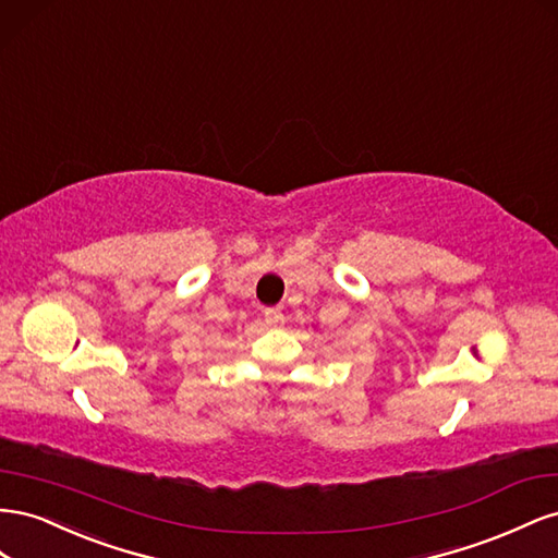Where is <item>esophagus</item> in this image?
I'll use <instances>...</instances> for the list:
<instances>
[{
  "label": "esophagus",
  "instance_id": "obj_1",
  "mask_svg": "<svg viewBox=\"0 0 558 558\" xmlns=\"http://www.w3.org/2000/svg\"><path fill=\"white\" fill-rule=\"evenodd\" d=\"M264 320L268 327H278L284 323V315L280 308H264Z\"/></svg>",
  "mask_w": 558,
  "mask_h": 558
}]
</instances>
